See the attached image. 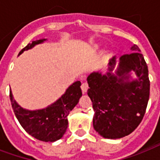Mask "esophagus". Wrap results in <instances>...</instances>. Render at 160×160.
I'll use <instances>...</instances> for the list:
<instances>
[{
    "label": "esophagus",
    "mask_w": 160,
    "mask_h": 160,
    "mask_svg": "<svg viewBox=\"0 0 160 160\" xmlns=\"http://www.w3.org/2000/svg\"><path fill=\"white\" fill-rule=\"evenodd\" d=\"M88 84L87 83V82H83V83L82 84V91L83 93H85L88 91Z\"/></svg>",
    "instance_id": "1"
}]
</instances>
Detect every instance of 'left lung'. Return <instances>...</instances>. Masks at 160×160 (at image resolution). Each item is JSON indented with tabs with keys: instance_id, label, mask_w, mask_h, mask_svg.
Wrapping results in <instances>:
<instances>
[{
	"instance_id": "left-lung-1",
	"label": "left lung",
	"mask_w": 160,
	"mask_h": 160,
	"mask_svg": "<svg viewBox=\"0 0 160 160\" xmlns=\"http://www.w3.org/2000/svg\"><path fill=\"white\" fill-rule=\"evenodd\" d=\"M133 52L120 57L115 74L112 72L116 57L110 59L108 72H93L88 77V95L95 113L93 128L105 138H120L130 134L145 113L149 98L148 66L137 45ZM137 78L132 79L131 72Z\"/></svg>"
}]
</instances>
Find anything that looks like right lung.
Listing matches in <instances>:
<instances>
[{
	"mask_svg": "<svg viewBox=\"0 0 160 160\" xmlns=\"http://www.w3.org/2000/svg\"><path fill=\"white\" fill-rule=\"evenodd\" d=\"M46 40L47 39L33 41L22 49L18 56L24 51L29 50ZM80 86L81 82H75L68 87L65 93L55 102L45 108L33 111L21 107L13 98L12 90H10L12 109L20 124L30 135L44 142H55L60 139L66 133L68 125V116L82 97Z\"/></svg>",
	"mask_w": 160,
	"mask_h": 160,
	"instance_id": "right-lung-1",
	"label": "right lung"
}]
</instances>
